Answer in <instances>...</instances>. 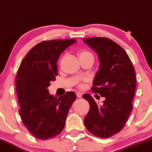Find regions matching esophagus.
<instances>
[{
  "label": "esophagus",
  "mask_w": 152,
  "mask_h": 152,
  "mask_svg": "<svg viewBox=\"0 0 152 152\" xmlns=\"http://www.w3.org/2000/svg\"><path fill=\"white\" fill-rule=\"evenodd\" d=\"M76 96H77L78 97H79V98H80V97H82L83 94H82V93H81V92H77V93H76Z\"/></svg>",
  "instance_id": "obj_1"
}]
</instances>
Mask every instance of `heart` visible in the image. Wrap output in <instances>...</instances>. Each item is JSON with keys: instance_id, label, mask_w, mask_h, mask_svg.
I'll list each match as a JSON object with an SVG mask.
<instances>
[{"instance_id": "heart-1", "label": "heart", "mask_w": 152, "mask_h": 152, "mask_svg": "<svg viewBox=\"0 0 152 152\" xmlns=\"http://www.w3.org/2000/svg\"><path fill=\"white\" fill-rule=\"evenodd\" d=\"M79 59L84 58H88V57H92L94 58L93 54L88 50H82L79 52Z\"/></svg>"}]
</instances>
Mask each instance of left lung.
Listing matches in <instances>:
<instances>
[{"instance_id":"8db88e82","label":"left lung","mask_w":152,"mask_h":152,"mask_svg":"<svg viewBox=\"0 0 152 152\" xmlns=\"http://www.w3.org/2000/svg\"><path fill=\"white\" fill-rule=\"evenodd\" d=\"M83 41L97 52L100 63L91 90L105 97L99 106L90 94H83L90 105L84 124L96 137L109 138L121 131L132 111L135 69L125 51L112 39L94 37Z\"/></svg>"}]
</instances>
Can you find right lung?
I'll return each mask as SVG.
<instances>
[{"label": "right lung", "instance_id": "right-lung-1", "mask_svg": "<svg viewBox=\"0 0 152 152\" xmlns=\"http://www.w3.org/2000/svg\"><path fill=\"white\" fill-rule=\"evenodd\" d=\"M76 39L43 41L24 58L17 73L15 88L24 125L35 137L48 140L63 130L68 112L76 94L66 92L54 97L48 88L58 75L57 62L61 54Z\"/></svg>", "mask_w": 152, "mask_h": 152}]
</instances>
